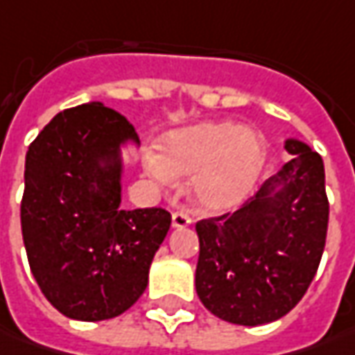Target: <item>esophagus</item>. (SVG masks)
I'll return each instance as SVG.
<instances>
[{"label":"esophagus","instance_id":"34e87169","mask_svg":"<svg viewBox=\"0 0 355 355\" xmlns=\"http://www.w3.org/2000/svg\"><path fill=\"white\" fill-rule=\"evenodd\" d=\"M190 216L187 212H175L173 214V227L175 230H182V227H189L190 226Z\"/></svg>","mask_w":355,"mask_h":355}]
</instances>
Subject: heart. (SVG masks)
Listing matches in <instances>:
<instances>
[{
    "mask_svg": "<svg viewBox=\"0 0 355 355\" xmlns=\"http://www.w3.org/2000/svg\"><path fill=\"white\" fill-rule=\"evenodd\" d=\"M267 163V141L234 121H202L159 141L149 171L161 184L192 178V204L206 214L238 210L253 194Z\"/></svg>",
    "mask_w": 355,
    "mask_h": 355,
    "instance_id": "obj_1",
    "label": "heart"
}]
</instances>
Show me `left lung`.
I'll return each mask as SVG.
<instances>
[{
  "label": "left lung",
  "instance_id": "1",
  "mask_svg": "<svg viewBox=\"0 0 355 355\" xmlns=\"http://www.w3.org/2000/svg\"><path fill=\"white\" fill-rule=\"evenodd\" d=\"M293 159L234 214L196 224V293L214 316L239 326L275 322L304 297L328 230L322 157L299 139Z\"/></svg>",
  "mask_w": 355,
  "mask_h": 355
}]
</instances>
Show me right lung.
<instances>
[{"instance_id":"add662e5","label":"right lung","mask_w":355,"mask_h":355,"mask_svg":"<svg viewBox=\"0 0 355 355\" xmlns=\"http://www.w3.org/2000/svg\"><path fill=\"white\" fill-rule=\"evenodd\" d=\"M133 125L102 102L56 114L29 145L21 232L33 277L68 318L98 322L135 304L171 227L163 208H121Z\"/></svg>"}]
</instances>
